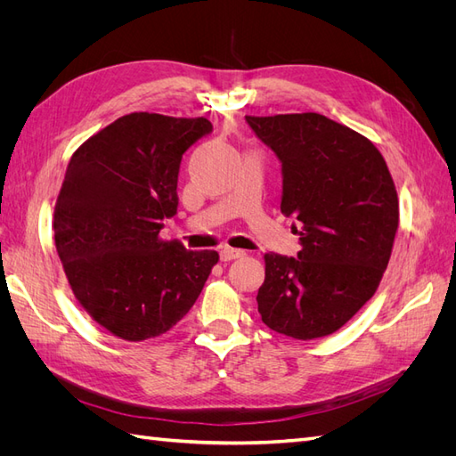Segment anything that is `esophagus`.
<instances>
[{
	"mask_svg": "<svg viewBox=\"0 0 456 456\" xmlns=\"http://www.w3.org/2000/svg\"><path fill=\"white\" fill-rule=\"evenodd\" d=\"M243 255H245V251H241V249H232V247H224V249L220 251V260H223V262H230V260L240 258V256H243Z\"/></svg>",
	"mask_w": 456,
	"mask_h": 456,
	"instance_id": "34e87169",
	"label": "esophagus"
}]
</instances>
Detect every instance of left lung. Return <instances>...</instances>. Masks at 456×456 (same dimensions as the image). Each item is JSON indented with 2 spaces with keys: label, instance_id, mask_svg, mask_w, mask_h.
<instances>
[{
  "label": "left lung",
  "instance_id": "1",
  "mask_svg": "<svg viewBox=\"0 0 456 456\" xmlns=\"http://www.w3.org/2000/svg\"><path fill=\"white\" fill-rule=\"evenodd\" d=\"M281 163V213L302 224L297 256L265 255L256 302L275 333H335L375 295L399 224L384 158L363 134L322 114L245 116Z\"/></svg>",
  "mask_w": 456,
  "mask_h": 456
}]
</instances>
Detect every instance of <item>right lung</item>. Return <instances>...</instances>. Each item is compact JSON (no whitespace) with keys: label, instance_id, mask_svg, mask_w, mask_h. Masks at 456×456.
Listing matches in <instances>:
<instances>
[{"label":"right lung","instance_id":"add662e5","mask_svg":"<svg viewBox=\"0 0 456 456\" xmlns=\"http://www.w3.org/2000/svg\"><path fill=\"white\" fill-rule=\"evenodd\" d=\"M205 118L127 114L93 134L68 163L54 205V245L68 283L114 337H159L194 306L218 262L161 238L176 215L184 151L209 134Z\"/></svg>","mask_w":456,"mask_h":456}]
</instances>
